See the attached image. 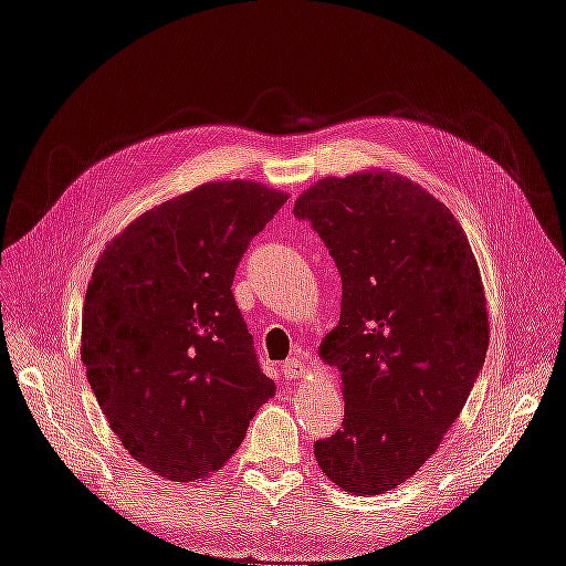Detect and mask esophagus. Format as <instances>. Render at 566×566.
<instances>
[{
    "mask_svg": "<svg viewBox=\"0 0 566 566\" xmlns=\"http://www.w3.org/2000/svg\"><path fill=\"white\" fill-rule=\"evenodd\" d=\"M281 373L285 375V378H290V380H300V378H304V375H306V364H304L302 354L290 356L287 361L281 366Z\"/></svg>",
    "mask_w": 566,
    "mask_h": 566,
    "instance_id": "34e87169",
    "label": "esophagus"
}]
</instances>
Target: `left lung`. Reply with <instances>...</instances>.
<instances>
[{"label": "left lung", "mask_w": 566, "mask_h": 566, "mask_svg": "<svg viewBox=\"0 0 566 566\" xmlns=\"http://www.w3.org/2000/svg\"><path fill=\"white\" fill-rule=\"evenodd\" d=\"M293 212L342 276L318 356L339 370L345 420L314 455L335 486L387 493L434 455L484 366L482 273L447 205L385 169L325 177Z\"/></svg>", "instance_id": "left-lung-1"}]
</instances>
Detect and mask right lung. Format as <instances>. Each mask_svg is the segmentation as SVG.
<instances>
[{"mask_svg":"<svg viewBox=\"0 0 566 566\" xmlns=\"http://www.w3.org/2000/svg\"><path fill=\"white\" fill-rule=\"evenodd\" d=\"M287 193L208 181L136 217L84 295L82 364L111 430L172 482H202L241 447L276 385L256 364L231 285Z\"/></svg>","mask_w":566,"mask_h":566,"instance_id":"1","label":"right lung"}]
</instances>
